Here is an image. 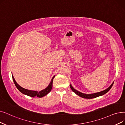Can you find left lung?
I'll return each instance as SVG.
<instances>
[{"label":"left lung","mask_w":125,"mask_h":125,"mask_svg":"<svg viewBox=\"0 0 125 125\" xmlns=\"http://www.w3.org/2000/svg\"><path fill=\"white\" fill-rule=\"evenodd\" d=\"M114 82H113V83L108 87L107 89H105V90H103L102 91H101V92H99V93H95V94H83V93H80V91H78V90H75V89H74L73 86L70 85V88L72 89V90L74 92V93L77 94V95H78L79 96H81L83 97V98H85V99H93V98H94V97H98L99 96H101V95H103L105 94H106L107 92L109 91L111 88L112 87V86Z\"/></svg>","instance_id":"obj_1"}]
</instances>
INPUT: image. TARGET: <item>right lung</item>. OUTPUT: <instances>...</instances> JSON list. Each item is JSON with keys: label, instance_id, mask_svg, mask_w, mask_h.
<instances>
[{"label": "right lung", "instance_id": "1", "mask_svg": "<svg viewBox=\"0 0 125 125\" xmlns=\"http://www.w3.org/2000/svg\"><path fill=\"white\" fill-rule=\"evenodd\" d=\"M12 78H13L14 83L15 86H16V87H17V88L21 92V93H22V94L28 95V96H30L31 97H34L35 96H37L38 97H42L43 96L46 95V94H47L51 91V89L52 87L53 79L54 78H55V76H53V77H52V78L51 80V82L50 84H49V85L47 86V87L45 89L41 90L39 92H38L37 91L30 90H28V89H26L22 88V87L19 86L17 83V82H16V81L15 80L13 75H12Z\"/></svg>", "mask_w": 125, "mask_h": 125}]
</instances>
